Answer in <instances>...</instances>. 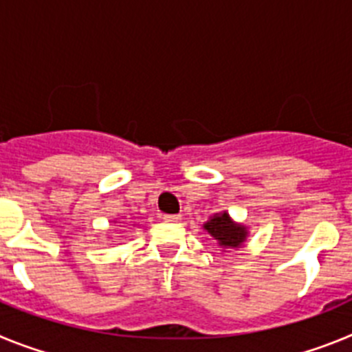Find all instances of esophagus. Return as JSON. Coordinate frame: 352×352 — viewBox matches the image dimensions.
I'll return each instance as SVG.
<instances>
[{"label": "esophagus", "mask_w": 352, "mask_h": 352, "mask_svg": "<svg viewBox=\"0 0 352 352\" xmlns=\"http://www.w3.org/2000/svg\"><path fill=\"white\" fill-rule=\"evenodd\" d=\"M162 219L166 220V222H179V220H182V214H164Z\"/></svg>", "instance_id": "obj_1"}]
</instances>
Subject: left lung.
<instances>
[{"mask_svg": "<svg viewBox=\"0 0 352 352\" xmlns=\"http://www.w3.org/2000/svg\"><path fill=\"white\" fill-rule=\"evenodd\" d=\"M203 229L217 241L223 252L241 248L248 238V227L234 222L227 211L213 214L208 222L203 223Z\"/></svg>", "mask_w": 352, "mask_h": 352, "instance_id": "8db88e82", "label": "left lung"}]
</instances>
